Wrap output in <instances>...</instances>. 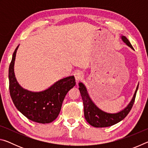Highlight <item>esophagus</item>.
<instances>
[{"label":"esophagus","mask_w":148,"mask_h":148,"mask_svg":"<svg viewBox=\"0 0 148 148\" xmlns=\"http://www.w3.org/2000/svg\"><path fill=\"white\" fill-rule=\"evenodd\" d=\"M83 76H84L83 74H82L80 71H76L74 73V77L76 81H79L80 79L83 78Z\"/></svg>","instance_id":"obj_1"}]
</instances>
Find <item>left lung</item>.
Masks as SVG:
<instances>
[{
    "mask_svg": "<svg viewBox=\"0 0 148 148\" xmlns=\"http://www.w3.org/2000/svg\"><path fill=\"white\" fill-rule=\"evenodd\" d=\"M121 38L123 41L127 46L133 49L131 44L130 43L129 40L126 37L123 36ZM79 90L80 93H81L82 99L84 104L85 118L90 125L95 127H107L112 126V125L117 123L123 119L128 115L132 109V107L133 106L135 101V98H136L137 90L138 88V85L133 98H132L128 106L125 108L123 110L117 114H108L102 111L95 106L91 99L89 98L87 89L83 84L79 83Z\"/></svg>",
    "mask_w": 148,
    "mask_h": 148,
    "instance_id": "left-lung-1",
    "label": "left lung"
}]
</instances>
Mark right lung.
Listing matches in <instances>:
<instances>
[{"mask_svg":"<svg viewBox=\"0 0 148 148\" xmlns=\"http://www.w3.org/2000/svg\"><path fill=\"white\" fill-rule=\"evenodd\" d=\"M18 46L15 49L9 67V89L12 101L27 118L40 123H49L59 116L65 96L76 84L75 78L72 76L60 79L42 92H34L23 89L16 81L14 72Z\"/></svg>","mask_w":148,"mask_h":148,"instance_id":"add662e5","label":"right lung"}]
</instances>
